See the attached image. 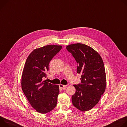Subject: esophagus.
I'll list each match as a JSON object with an SVG mask.
<instances>
[{
  "label": "esophagus",
  "mask_w": 127,
  "mask_h": 127,
  "mask_svg": "<svg viewBox=\"0 0 127 127\" xmlns=\"http://www.w3.org/2000/svg\"><path fill=\"white\" fill-rule=\"evenodd\" d=\"M60 87L61 88H65L67 86V85H62V84H60V85H59Z\"/></svg>",
  "instance_id": "34e87169"
}]
</instances>
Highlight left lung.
I'll return each instance as SVG.
<instances>
[{
	"instance_id": "left-lung-1",
	"label": "left lung",
	"mask_w": 127,
	"mask_h": 127,
	"mask_svg": "<svg viewBox=\"0 0 127 127\" xmlns=\"http://www.w3.org/2000/svg\"><path fill=\"white\" fill-rule=\"evenodd\" d=\"M66 48L77 63V73L82 74L81 83L74 85L76 91L72 96L73 104L81 111H88L99 102L105 90L103 61L94 49L85 44H71Z\"/></svg>"
}]
</instances>
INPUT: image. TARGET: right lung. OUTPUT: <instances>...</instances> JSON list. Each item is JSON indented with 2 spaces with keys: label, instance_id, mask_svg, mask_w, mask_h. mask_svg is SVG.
<instances>
[{
  "label": "right lung",
  "instance_id": "right-lung-1",
  "mask_svg": "<svg viewBox=\"0 0 127 127\" xmlns=\"http://www.w3.org/2000/svg\"><path fill=\"white\" fill-rule=\"evenodd\" d=\"M62 48L48 45L33 50L27 59L22 77V90L32 106L38 112L46 114L57 104L59 86L43 81L49 64Z\"/></svg>",
  "mask_w": 127,
  "mask_h": 127
}]
</instances>
